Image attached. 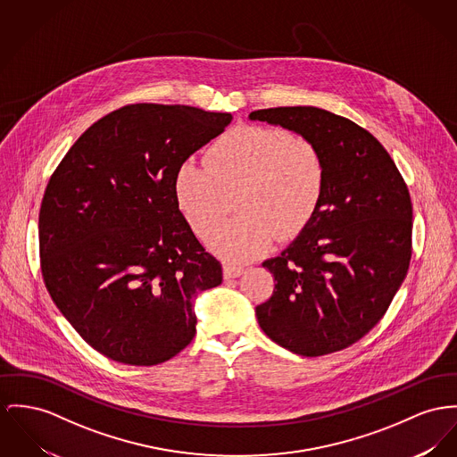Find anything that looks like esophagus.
I'll use <instances>...</instances> for the list:
<instances>
[{
  "label": "esophagus",
  "instance_id": "esophagus-1",
  "mask_svg": "<svg viewBox=\"0 0 457 457\" xmlns=\"http://www.w3.org/2000/svg\"><path fill=\"white\" fill-rule=\"evenodd\" d=\"M244 267L241 265H236V263H225L223 265V277L225 278H236L239 275H243Z\"/></svg>",
  "mask_w": 457,
  "mask_h": 457
}]
</instances>
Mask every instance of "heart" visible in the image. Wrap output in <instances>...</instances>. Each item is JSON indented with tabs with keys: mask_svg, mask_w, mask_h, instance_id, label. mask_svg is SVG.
<instances>
[{
	"mask_svg": "<svg viewBox=\"0 0 457 457\" xmlns=\"http://www.w3.org/2000/svg\"><path fill=\"white\" fill-rule=\"evenodd\" d=\"M324 187V161L308 138L280 128L241 126L208 149L206 166L183 161L173 192L192 230L208 237L223 216L225 195L237 190L239 216L208 244L221 258L241 263L267 253L277 236H298L317 213Z\"/></svg>",
	"mask_w": 457,
	"mask_h": 457,
	"instance_id": "1",
	"label": "heart"
}]
</instances>
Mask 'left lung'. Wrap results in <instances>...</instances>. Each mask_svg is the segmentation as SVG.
I'll return each instance as SVG.
<instances>
[{
	"label": "left lung",
	"instance_id": "8db88e82",
	"mask_svg": "<svg viewBox=\"0 0 457 457\" xmlns=\"http://www.w3.org/2000/svg\"><path fill=\"white\" fill-rule=\"evenodd\" d=\"M249 121L308 138L326 187L310 223L280 256L270 300L256 306L263 333L282 348L319 357L367 335L385 315L411 262L412 204L394 159L367 131L317 107H275Z\"/></svg>",
	"mask_w": 457,
	"mask_h": 457
}]
</instances>
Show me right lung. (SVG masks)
<instances>
[{
	"label": "right lung",
	"mask_w": 457,
	"mask_h": 457,
	"mask_svg": "<svg viewBox=\"0 0 457 457\" xmlns=\"http://www.w3.org/2000/svg\"><path fill=\"white\" fill-rule=\"evenodd\" d=\"M230 121L188 105H126L92 124L52 175L39 212L43 278L102 355L161 364L195 335L194 302L223 274L187 223L173 182Z\"/></svg>",
	"instance_id": "right-lung-1"
}]
</instances>
